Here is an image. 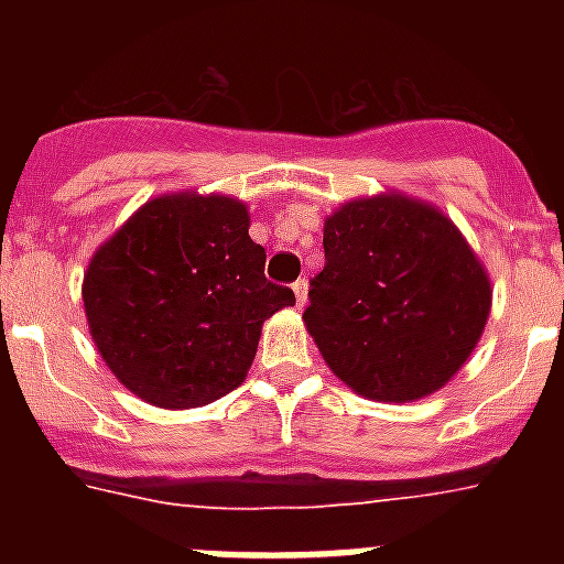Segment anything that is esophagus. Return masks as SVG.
<instances>
[{"label":"esophagus","mask_w":564,"mask_h":564,"mask_svg":"<svg viewBox=\"0 0 564 564\" xmlns=\"http://www.w3.org/2000/svg\"><path fill=\"white\" fill-rule=\"evenodd\" d=\"M293 293H296V305L299 307H305V302H307V279H296V282H293Z\"/></svg>","instance_id":"34e87169"}]
</instances>
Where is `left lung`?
Here are the masks:
<instances>
[{
    "label": "left lung",
    "instance_id": "obj_1",
    "mask_svg": "<svg viewBox=\"0 0 564 564\" xmlns=\"http://www.w3.org/2000/svg\"><path fill=\"white\" fill-rule=\"evenodd\" d=\"M305 325L327 367L372 401L441 390L486 327L491 285L449 217L401 194L352 200L325 223V268Z\"/></svg>",
    "mask_w": 564,
    "mask_h": 564
}]
</instances>
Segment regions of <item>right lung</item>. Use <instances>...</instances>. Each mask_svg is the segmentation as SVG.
I'll use <instances>...</instances> for the list:
<instances>
[{
    "mask_svg": "<svg viewBox=\"0 0 564 564\" xmlns=\"http://www.w3.org/2000/svg\"><path fill=\"white\" fill-rule=\"evenodd\" d=\"M265 279V248L231 197L149 200L84 273V311L118 381L163 410L217 401L246 381L262 322L293 305Z\"/></svg>",
    "mask_w": 564,
    "mask_h": 564,
    "instance_id": "right-lung-1",
    "label": "right lung"
}]
</instances>
